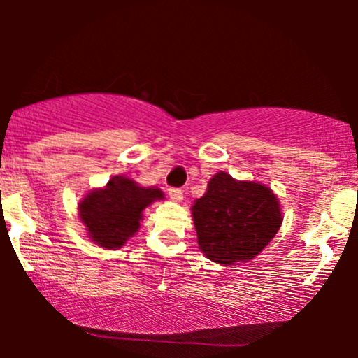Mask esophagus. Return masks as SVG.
Returning a JSON list of instances; mask_svg holds the SVG:
<instances>
[{
    "label": "esophagus",
    "instance_id": "1",
    "mask_svg": "<svg viewBox=\"0 0 358 358\" xmlns=\"http://www.w3.org/2000/svg\"><path fill=\"white\" fill-rule=\"evenodd\" d=\"M168 195L173 202H182L183 200V190H180V188H168Z\"/></svg>",
    "mask_w": 358,
    "mask_h": 358
}]
</instances>
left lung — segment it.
I'll return each instance as SVG.
<instances>
[{"instance_id": "obj_1", "label": "left lung", "mask_w": 358, "mask_h": 358, "mask_svg": "<svg viewBox=\"0 0 358 358\" xmlns=\"http://www.w3.org/2000/svg\"><path fill=\"white\" fill-rule=\"evenodd\" d=\"M199 248L219 264L248 262L273 241L282 224L279 200L257 182L213 175L192 207Z\"/></svg>"}]
</instances>
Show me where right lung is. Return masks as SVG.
Masks as SVG:
<instances>
[{"instance_id": "1", "label": "right lung", "mask_w": 358, "mask_h": 358, "mask_svg": "<svg viewBox=\"0 0 358 358\" xmlns=\"http://www.w3.org/2000/svg\"><path fill=\"white\" fill-rule=\"evenodd\" d=\"M165 199L159 188L139 187L134 180L113 176L104 188H97L79 203V217L87 236L97 245L119 249L138 232L143 210Z\"/></svg>"}]
</instances>
